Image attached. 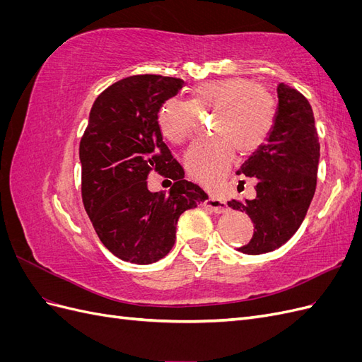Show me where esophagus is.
Listing matches in <instances>:
<instances>
[{"label": "esophagus", "mask_w": 362, "mask_h": 362, "mask_svg": "<svg viewBox=\"0 0 362 362\" xmlns=\"http://www.w3.org/2000/svg\"><path fill=\"white\" fill-rule=\"evenodd\" d=\"M204 205L208 208V210H211L214 213H225L228 210V204L222 199L214 198V196H210V198L204 202Z\"/></svg>", "instance_id": "obj_1"}]
</instances>
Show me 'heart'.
<instances>
[{"mask_svg": "<svg viewBox=\"0 0 362 362\" xmlns=\"http://www.w3.org/2000/svg\"><path fill=\"white\" fill-rule=\"evenodd\" d=\"M198 110L213 112L211 137L192 146L185 154V168L206 189L221 185L235 151L240 156L255 152L275 124L276 101L261 86L247 78L231 76L196 86L192 101L170 98L158 110L157 122L164 139L184 144L194 136Z\"/></svg>", "mask_w": 362, "mask_h": 362, "instance_id": "b5f03b06", "label": "heart"}]
</instances>
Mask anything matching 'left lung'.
I'll list each match as a JSON object with an SVG mask.
<instances>
[{"instance_id": "left-lung-1", "label": "left lung", "mask_w": 362, "mask_h": 362, "mask_svg": "<svg viewBox=\"0 0 362 362\" xmlns=\"http://www.w3.org/2000/svg\"><path fill=\"white\" fill-rule=\"evenodd\" d=\"M275 124L237 175L257 180V196L245 202L229 201L254 223L250 242L237 250L247 255L272 252L287 243L302 225L315 192L320 144L313 108L293 87L278 86Z\"/></svg>"}]
</instances>
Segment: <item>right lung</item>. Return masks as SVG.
I'll list each match as a JSON object with an SVG mask.
<instances>
[{
    "instance_id": "obj_1",
    "label": "right lung",
    "mask_w": 362,
    "mask_h": 362,
    "mask_svg": "<svg viewBox=\"0 0 362 362\" xmlns=\"http://www.w3.org/2000/svg\"><path fill=\"white\" fill-rule=\"evenodd\" d=\"M182 86L181 78L161 75L112 84L93 103L80 144L86 211L103 245L134 264L166 257L180 216L208 199L198 184L184 180L157 122L161 104ZM152 168L175 181L169 194L147 189Z\"/></svg>"
}]
</instances>
